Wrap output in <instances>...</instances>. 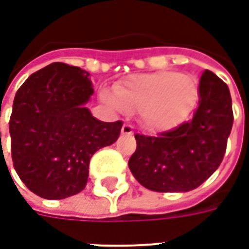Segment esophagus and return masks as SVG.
<instances>
[{
    "mask_svg": "<svg viewBox=\"0 0 249 249\" xmlns=\"http://www.w3.org/2000/svg\"><path fill=\"white\" fill-rule=\"evenodd\" d=\"M121 133L123 135H133V129H132V125L124 124L121 128Z\"/></svg>",
    "mask_w": 249,
    "mask_h": 249,
    "instance_id": "esophagus-1",
    "label": "esophagus"
}]
</instances>
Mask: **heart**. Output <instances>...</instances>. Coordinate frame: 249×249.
Masks as SVG:
<instances>
[{
    "mask_svg": "<svg viewBox=\"0 0 249 249\" xmlns=\"http://www.w3.org/2000/svg\"><path fill=\"white\" fill-rule=\"evenodd\" d=\"M198 82L191 74L161 71L136 74L101 90V100L119 112L139 110L141 124L152 132L173 129L188 119L198 101Z\"/></svg>",
    "mask_w": 249,
    "mask_h": 249,
    "instance_id": "1",
    "label": "heart"
}]
</instances>
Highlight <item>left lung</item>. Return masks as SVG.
Returning <instances> with one entry per match:
<instances>
[{
	"label": "left lung",
	"instance_id": "8db88e82",
	"mask_svg": "<svg viewBox=\"0 0 249 249\" xmlns=\"http://www.w3.org/2000/svg\"><path fill=\"white\" fill-rule=\"evenodd\" d=\"M198 107L192 120L156 137L136 135L129 169L155 192H188L200 187L223 161L233 124L230 89L211 71L198 84Z\"/></svg>",
	"mask_w": 249,
	"mask_h": 249
}]
</instances>
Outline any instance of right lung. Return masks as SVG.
I'll list each match as a JSON object with an SVG mask.
<instances>
[{"mask_svg": "<svg viewBox=\"0 0 249 249\" xmlns=\"http://www.w3.org/2000/svg\"><path fill=\"white\" fill-rule=\"evenodd\" d=\"M93 92L87 71L53 62L16 93L9 121L12 160L37 196L60 200L81 192L93 155L119 139L121 121L104 123L85 108Z\"/></svg>", "mask_w": 249, "mask_h": 249, "instance_id": "1", "label": "right lung"}]
</instances>
